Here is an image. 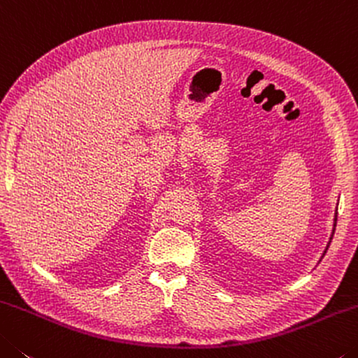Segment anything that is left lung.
Returning <instances> with one entry per match:
<instances>
[{"instance_id":"1","label":"left lung","mask_w":358,"mask_h":358,"mask_svg":"<svg viewBox=\"0 0 358 358\" xmlns=\"http://www.w3.org/2000/svg\"><path fill=\"white\" fill-rule=\"evenodd\" d=\"M335 220H336V219H335Z\"/></svg>"}]
</instances>
